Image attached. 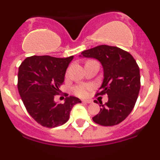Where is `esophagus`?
Instances as JSON below:
<instances>
[{
  "instance_id": "obj_1",
  "label": "esophagus",
  "mask_w": 160,
  "mask_h": 160,
  "mask_svg": "<svg viewBox=\"0 0 160 160\" xmlns=\"http://www.w3.org/2000/svg\"><path fill=\"white\" fill-rule=\"evenodd\" d=\"M82 102H85V103H91L92 102L90 101V100H82Z\"/></svg>"
}]
</instances>
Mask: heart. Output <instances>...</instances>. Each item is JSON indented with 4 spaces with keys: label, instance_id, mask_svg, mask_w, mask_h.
I'll use <instances>...</instances> for the list:
<instances>
[{
    "label": "heart",
    "instance_id": "b5f03b06",
    "mask_svg": "<svg viewBox=\"0 0 160 160\" xmlns=\"http://www.w3.org/2000/svg\"><path fill=\"white\" fill-rule=\"evenodd\" d=\"M93 87L88 84H78L73 87V91L76 95L79 97H87L89 94V91L92 90Z\"/></svg>",
    "mask_w": 160,
    "mask_h": 160
}]
</instances>
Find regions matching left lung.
<instances>
[{
    "mask_svg": "<svg viewBox=\"0 0 160 160\" xmlns=\"http://www.w3.org/2000/svg\"><path fill=\"white\" fill-rule=\"evenodd\" d=\"M79 57L96 59L103 69L102 83L98 94H107L108 102L105 104L99 102L101 108L92 118L94 122L106 127L122 122L132 111L140 90L136 61L128 52L107 45L84 50Z\"/></svg>",
    "mask_w": 160,
    "mask_h": 160,
    "instance_id": "obj_1",
    "label": "left lung"
}]
</instances>
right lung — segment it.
<instances>
[{
  "mask_svg": "<svg viewBox=\"0 0 160 160\" xmlns=\"http://www.w3.org/2000/svg\"><path fill=\"white\" fill-rule=\"evenodd\" d=\"M73 58V56L65 58L32 56L26 58L19 66V94L30 116L43 127L57 128L66 123L72 107L82 102L73 96L66 98L63 104L54 101Z\"/></svg>",
  "mask_w": 160,
  "mask_h": 160,
  "instance_id": "add662e5",
  "label": "right lung"
}]
</instances>
